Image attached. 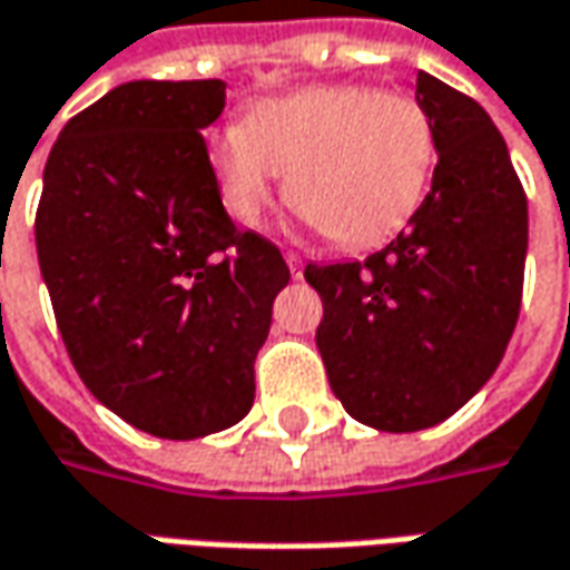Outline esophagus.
I'll list each match as a JSON object with an SVG mask.
<instances>
[{
	"mask_svg": "<svg viewBox=\"0 0 570 570\" xmlns=\"http://www.w3.org/2000/svg\"><path fill=\"white\" fill-rule=\"evenodd\" d=\"M284 258L286 265H289V274H293V277H303V258H299L296 252H286Z\"/></svg>",
	"mask_w": 570,
	"mask_h": 570,
	"instance_id": "34e87169",
	"label": "esophagus"
}]
</instances>
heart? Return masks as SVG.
Instances as JSON below:
<instances>
[{
	"instance_id": "obj_1",
	"label": "heart",
	"mask_w": 570,
	"mask_h": 570,
	"mask_svg": "<svg viewBox=\"0 0 570 570\" xmlns=\"http://www.w3.org/2000/svg\"><path fill=\"white\" fill-rule=\"evenodd\" d=\"M439 160L420 97L375 85H322L258 100L246 126L207 141L224 207L255 226L286 176V198L327 243L379 246L422 205Z\"/></svg>"
}]
</instances>
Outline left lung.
Listing matches in <instances>:
<instances>
[{
  "instance_id": "1",
  "label": "left lung",
  "mask_w": 570,
  "mask_h": 570,
  "mask_svg": "<svg viewBox=\"0 0 570 570\" xmlns=\"http://www.w3.org/2000/svg\"><path fill=\"white\" fill-rule=\"evenodd\" d=\"M435 119L432 188L382 252L308 265L331 391L379 432H420L492 379L514 334L527 262V195L489 112L420 71Z\"/></svg>"
}]
</instances>
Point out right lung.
Wrapping results in <instances>:
<instances>
[{
	"label": "right lung",
	"mask_w": 570,
	"mask_h": 570,
	"mask_svg": "<svg viewBox=\"0 0 570 570\" xmlns=\"http://www.w3.org/2000/svg\"><path fill=\"white\" fill-rule=\"evenodd\" d=\"M220 78L128 81L71 116L43 169L37 258L71 365L128 425L188 442L255 401L281 248L236 229L207 164Z\"/></svg>",
	"instance_id": "right-lung-1"
}]
</instances>
